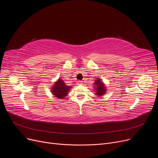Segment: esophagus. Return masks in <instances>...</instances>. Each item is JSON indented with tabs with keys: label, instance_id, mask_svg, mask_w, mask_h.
Returning a JSON list of instances; mask_svg holds the SVG:
<instances>
[{
	"label": "esophagus",
	"instance_id": "esophagus-1",
	"mask_svg": "<svg viewBox=\"0 0 158 158\" xmlns=\"http://www.w3.org/2000/svg\"><path fill=\"white\" fill-rule=\"evenodd\" d=\"M77 85H82V81H77Z\"/></svg>",
	"mask_w": 158,
	"mask_h": 158
}]
</instances>
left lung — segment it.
Instances as JSON below:
<instances>
[{
	"instance_id": "obj_1",
	"label": "left lung",
	"mask_w": 158,
	"mask_h": 158,
	"mask_svg": "<svg viewBox=\"0 0 158 158\" xmlns=\"http://www.w3.org/2000/svg\"><path fill=\"white\" fill-rule=\"evenodd\" d=\"M94 89L95 90V95L98 97H102L107 92V87L100 78H97L94 82Z\"/></svg>"
}]
</instances>
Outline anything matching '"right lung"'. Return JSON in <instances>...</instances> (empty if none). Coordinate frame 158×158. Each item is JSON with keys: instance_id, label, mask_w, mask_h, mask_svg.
Here are the masks:
<instances>
[{"instance_id": "obj_1", "label": "right lung", "mask_w": 158, "mask_h": 158, "mask_svg": "<svg viewBox=\"0 0 158 158\" xmlns=\"http://www.w3.org/2000/svg\"><path fill=\"white\" fill-rule=\"evenodd\" d=\"M71 86L66 85L61 79H58L51 87V93L54 97L63 99L69 94Z\"/></svg>"}]
</instances>
